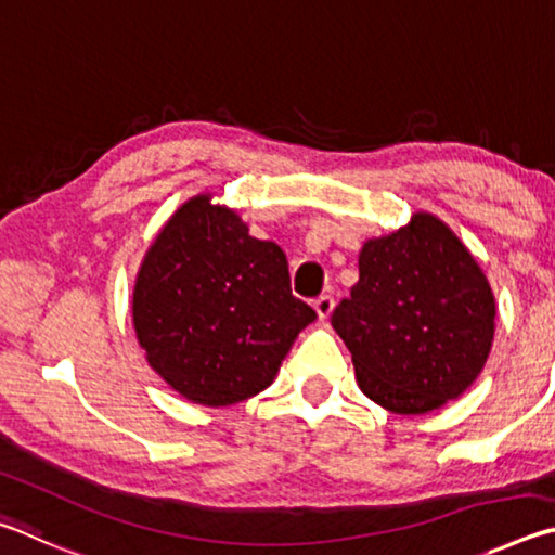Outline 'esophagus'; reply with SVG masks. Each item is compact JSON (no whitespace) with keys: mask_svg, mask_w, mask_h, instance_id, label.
<instances>
[{"mask_svg":"<svg viewBox=\"0 0 555 555\" xmlns=\"http://www.w3.org/2000/svg\"><path fill=\"white\" fill-rule=\"evenodd\" d=\"M314 309H317L319 319H326L328 314L334 312V297H332V295H319V297L314 299Z\"/></svg>","mask_w":555,"mask_h":555,"instance_id":"1","label":"esophagus"}]
</instances>
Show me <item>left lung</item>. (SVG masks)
Masks as SVG:
<instances>
[{
	"instance_id": "1",
	"label": "left lung",
	"mask_w": 555,
	"mask_h": 555,
	"mask_svg": "<svg viewBox=\"0 0 555 555\" xmlns=\"http://www.w3.org/2000/svg\"><path fill=\"white\" fill-rule=\"evenodd\" d=\"M361 390L397 414L465 392L488 361L494 297L459 236L431 214L367 241L358 283L332 314Z\"/></svg>"
}]
</instances>
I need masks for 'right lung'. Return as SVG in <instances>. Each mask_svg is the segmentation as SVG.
I'll list each match as a JSON object with an SVG mask.
<instances>
[{
  "mask_svg": "<svg viewBox=\"0 0 555 555\" xmlns=\"http://www.w3.org/2000/svg\"><path fill=\"white\" fill-rule=\"evenodd\" d=\"M314 319L293 295L283 248L253 238L207 194L175 211L135 278L139 344L153 371L197 404L227 406L266 390Z\"/></svg>",
  "mask_w": 555,
  "mask_h": 555,
  "instance_id": "add662e5",
  "label": "right lung"
}]
</instances>
